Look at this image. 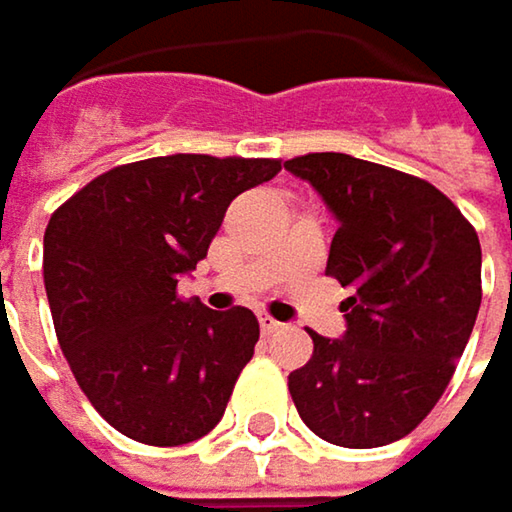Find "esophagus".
<instances>
[{
    "label": "esophagus",
    "instance_id": "esophagus-1",
    "mask_svg": "<svg viewBox=\"0 0 512 512\" xmlns=\"http://www.w3.org/2000/svg\"><path fill=\"white\" fill-rule=\"evenodd\" d=\"M259 328H262V334H277L283 325L277 319H271L268 313H259Z\"/></svg>",
    "mask_w": 512,
    "mask_h": 512
}]
</instances>
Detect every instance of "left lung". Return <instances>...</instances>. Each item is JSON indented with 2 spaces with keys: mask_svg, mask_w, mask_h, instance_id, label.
<instances>
[{
  "mask_svg": "<svg viewBox=\"0 0 512 512\" xmlns=\"http://www.w3.org/2000/svg\"><path fill=\"white\" fill-rule=\"evenodd\" d=\"M313 184L340 229L325 274L352 289L346 334L316 331L289 373L301 420L340 447L408 435L441 399L480 310V241L429 181L340 151L283 163Z\"/></svg>",
  "mask_w": 512,
  "mask_h": 512,
  "instance_id": "left-lung-1",
  "label": "left lung"
}]
</instances>
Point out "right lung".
<instances>
[{
  "label": "right lung",
  "instance_id": "1",
  "mask_svg": "<svg viewBox=\"0 0 512 512\" xmlns=\"http://www.w3.org/2000/svg\"><path fill=\"white\" fill-rule=\"evenodd\" d=\"M277 172L268 157H148L98 175L53 211L44 289L56 337L122 435L178 447L220 423L259 322L247 307L181 301L175 286L205 259L229 202Z\"/></svg>",
  "mask_w": 512,
  "mask_h": 512
}]
</instances>
